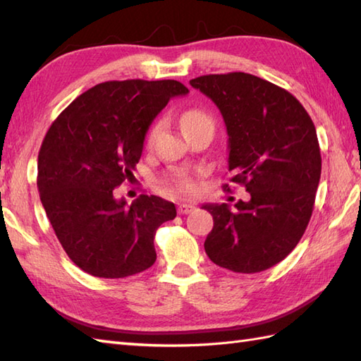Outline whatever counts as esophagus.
<instances>
[{"mask_svg":"<svg viewBox=\"0 0 361 361\" xmlns=\"http://www.w3.org/2000/svg\"><path fill=\"white\" fill-rule=\"evenodd\" d=\"M194 209H195V204L194 203H185V202H183V203L178 204V212L180 214H190Z\"/></svg>","mask_w":361,"mask_h":361,"instance_id":"esophagus-1","label":"esophagus"}]
</instances>
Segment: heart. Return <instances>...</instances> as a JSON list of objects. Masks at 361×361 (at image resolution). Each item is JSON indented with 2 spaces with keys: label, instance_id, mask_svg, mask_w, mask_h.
Instances as JSON below:
<instances>
[{
  "label": "heart",
  "instance_id": "b5f03b06",
  "mask_svg": "<svg viewBox=\"0 0 361 361\" xmlns=\"http://www.w3.org/2000/svg\"><path fill=\"white\" fill-rule=\"evenodd\" d=\"M181 127H183V130H185V133L189 132V130L200 128V127H209L214 130V119L209 116L208 113H204L202 110H189L181 116ZM159 130H161L159 124L152 127L150 133H149L150 144L155 141V137L159 133ZM172 181L176 188L183 190V192H192V190L195 189V183L192 180V176L189 175V172L183 171V169L173 172Z\"/></svg>",
  "mask_w": 361,
  "mask_h": 361
}]
</instances>
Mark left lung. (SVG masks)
<instances>
[{"label":"left lung","instance_id":"left-lung-1","mask_svg":"<svg viewBox=\"0 0 361 361\" xmlns=\"http://www.w3.org/2000/svg\"><path fill=\"white\" fill-rule=\"evenodd\" d=\"M189 83L224 116L231 181L250 192L235 209L203 204L214 219L204 251L226 270L264 271L295 250L312 217L321 176L315 126L295 96L252 74H209Z\"/></svg>","mask_w":361,"mask_h":361}]
</instances>
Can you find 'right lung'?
<instances>
[{
    "label": "right lung",
    "instance_id": "right-lung-1",
    "mask_svg": "<svg viewBox=\"0 0 361 361\" xmlns=\"http://www.w3.org/2000/svg\"><path fill=\"white\" fill-rule=\"evenodd\" d=\"M176 80H111L90 88L52 122L38 152L40 200L68 257L83 271L119 279L157 260V229L175 204L141 195L132 204L113 189L132 180L145 133L175 96Z\"/></svg>",
    "mask_w": 361,
    "mask_h": 361
}]
</instances>
